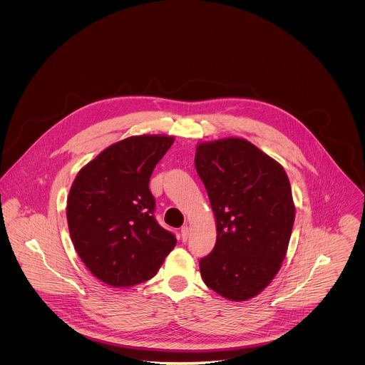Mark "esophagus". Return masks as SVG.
Listing matches in <instances>:
<instances>
[{
	"instance_id": "esophagus-1",
	"label": "esophagus",
	"mask_w": 365,
	"mask_h": 365,
	"mask_svg": "<svg viewBox=\"0 0 365 365\" xmlns=\"http://www.w3.org/2000/svg\"><path fill=\"white\" fill-rule=\"evenodd\" d=\"M188 237H190V227L185 225V226L181 227V239H182L184 242H187Z\"/></svg>"
}]
</instances>
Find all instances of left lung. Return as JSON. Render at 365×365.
I'll list each match as a JSON object with an SVG mask.
<instances>
[{
  "mask_svg": "<svg viewBox=\"0 0 365 365\" xmlns=\"http://www.w3.org/2000/svg\"><path fill=\"white\" fill-rule=\"evenodd\" d=\"M195 167L216 217V243L200 261L204 282L230 301H246L272 281L295 220L284 168L245 139L197 148Z\"/></svg>",
  "mask_w": 365,
  "mask_h": 365,
  "instance_id": "1",
  "label": "left lung"
}]
</instances>
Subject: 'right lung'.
Here are the masks:
<instances>
[{
	"mask_svg": "<svg viewBox=\"0 0 365 365\" xmlns=\"http://www.w3.org/2000/svg\"><path fill=\"white\" fill-rule=\"evenodd\" d=\"M171 136L120 140L77 174L68 198L71 242L86 267L110 287H132L156 275L177 239L155 217L149 190Z\"/></svg>",
	"mask_w": 365,
	"mask_h": 365,
	"instance_id": "1",
	"label": "right lung"
}]
</instances>
